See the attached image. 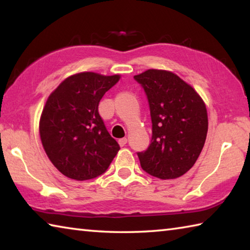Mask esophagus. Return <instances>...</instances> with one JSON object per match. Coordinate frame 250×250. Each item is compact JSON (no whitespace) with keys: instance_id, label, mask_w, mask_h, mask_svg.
I'll return each instance as SVG.
<instances>
[{"instance_id":"esophagus-1","label":"esophagus","mask_w":250,"mask_h":250,"mask_svg":"<svg viewBox=\"0 0 250 250\" xmlns=\"http://www.w3.org/2000/svg\"><path fill=\"white\" fill-rule=\"evenodd\" d=\"M119 145H120V146H125L126 145V142H128V140H126V138H122V139H119Z\"/></svg>"}]
</instances>
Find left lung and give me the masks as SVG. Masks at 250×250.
Wrapping results in <instances>:
<instances>
[{
    "instance_id": "1",
    "label": "left lung",
    "mask_w": 250,
    "mask_h": 250,
    "mask_svg": "<svg viewBox=\"0 0 250 250\" xmlns=\"http://www.w3.org/2000/svg\"><path fill=\"white\" fill-rule=\"evenodd\" d=\"M134 79L146 91L152 121L150 146L138 152L141 167L162 180L180 177L204 146L208 129L204 101L171 71L149 69Z\"/></svg>"
}]
</instances>
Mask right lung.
Listing matches in <instances>:
<instances>
[{
	"instance_id": "right-lung-1",
	"label": "right lung",
	"mask_w": 250,
	"mask_h": 250,
	"mask_svg": "<svg viewBox=\"0 0 250 250\" xmlns=\"http://www.w3.org/2000/svg\"><path fill=\"white\" fill-rule=\"evenodd\" d=\"M120 76L79 73L49 95L40 121L46 154L69 179L86 181L107 171L120 146L98 112L101 98Z\"/></svg>"
}]
</instances>
